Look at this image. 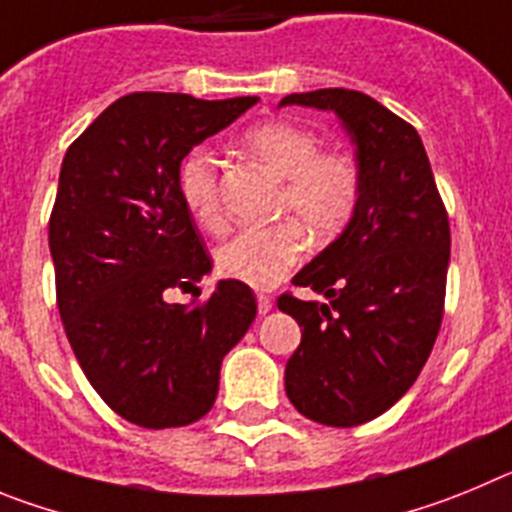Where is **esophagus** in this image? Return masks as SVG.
<instances>
[{"label": "esophagus", "mask_w": 512, "mask_h": 512, "mask_svg": "<svg viewBox=\"0 0 512 512\" xmlns=\"http://www.w3.org/2000/svg\"><path fill=\"white\" fill-rule=\"evenodd\" d=\"M257 311H260L262 316L273 311V298L265 296V293H257Z\"/></svg>", "instance_id": "obj_1"}]
</instances>
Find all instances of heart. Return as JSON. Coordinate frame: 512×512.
<instances>
[{
  "instance_id": "b5f03b06",
  "label": "heart",
  "mask_w": 512,
  "mask_h": 512,
  "mask_svg": "<svg viewBox=\"0 0 512 512\" xmlns=\"http://www.w3.org/2000/svg\"><path fill=\"white\" fill-rule=\"evenodd\" d=\"M247 153L283 178L280 211L296 222L250 229L227 242L216 255L224 278L252 288H273L298 265L306 252L307 229L316 242H329L352 222L362 196L359 165L347 153H324L321 140L306 127L290 122L257 124L242 137ZM181 193L196 222L209 232L224 227L219 199V163L206 150H196L181 168Z\"/></svg>"
}]
</instances>
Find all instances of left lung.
Here are the masks:
<instances>
[{
	"label": "left lung",
	"instance_id": "8db88e82",
	"mask_svg": "<svg viewBox=\"0 0 512 512\" xmlns=\"http://www.w3.org/2000/svg\"><path fill=\"white\" fill-rule=\"evenodd\" d=\"M324 109L354 142L362 196L344 232L293 283L329 301L283 293L301 344L285 365V393L324 426L367 423L398 403L434 349L444 319L449 216L411 124L362 91L290 94L280 107Z\"/></svg>",
	"mask_w": 512,
	"mask_h": 512
}]
</instances>
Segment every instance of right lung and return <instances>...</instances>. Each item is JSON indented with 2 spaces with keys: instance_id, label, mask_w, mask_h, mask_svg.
Returning a JSON list of instances; mask_svg holds the SVG:
<instances>
[{
  "instance_id": "add662e5",
  "label": "right lung",
  "mask_w": 512,
  "mask_h": 512,
  "mask_svg": "<svg viewBox=\"0 0 512 512\" xmlns=\"http://www.w3.org/2000/svg\"><path fill=\"white\" fill-rule=\"evenodd\" d=\"M257 101L137 91L63 158L48 227L63 329L101 400L142 428L206 416L224 354L255 321V293L239 280L199 301L211 257L183 201L181 160ZM173 287L197 301L168 304Z\"/></svg>"
}]
</instances>
